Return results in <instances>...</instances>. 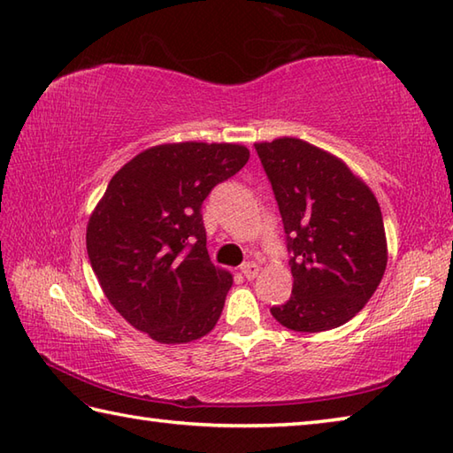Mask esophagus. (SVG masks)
Here are the masks:
<instances>
[{
    "mask_svg": "<svg viewBox=\"0 0 453 453\" xmlns=\"http://www.w3.org/2000/svg\"><path fill=\"white\" fill-rule=\"evenodd\" d=\"M242 269V275L245 277V279H255L257 277V273H259V265L257 263H253V261H248V263H243V265L240 267Z\"/></svg>",
    "mask_w": 453,
    "mask_h": 453,
    "instance_id": "1",
    "label": "esophagus"
}]
</instances>
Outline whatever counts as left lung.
I'll list each match as a JSON object with an SVG mask.
<instances>
[{
	"label": "left lung",
	"instance_id": "1",
	"mask_svg": "<svg viewBox=\"0 0 453 453\" xmlns=\"http://www.w3.org/2000/svg\"><path fill=\"white\" fill-rule=\"evenodd\" d=\"M255 150L281 213L295 279L289 301L271 315L297 333L331 331L380 285L388 261L380 205L347 164L299 138Z\"/></svg>",
	"mask_w": 453,
	"mask_h": 453
}]
</instances>
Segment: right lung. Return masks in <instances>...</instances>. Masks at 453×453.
<instances>
[{
  "label": "right lung",
  "mask_w": 453,
  "mask_h": 453,
  "mask_svg": "<svg viewBox=\"0 0 453 453\" xmlns=\"http://www.w3.org/2000/svg\"><path fill=\"white\" fill-rule=\"evenodd\" d=\"M250 160L240 144H160L134 156L88 219L87 253L106 299L164 344L216 326L232 275L205 248L202 203Z\"/></svg>",
  "instance_id": "1"
}]
</instances>
